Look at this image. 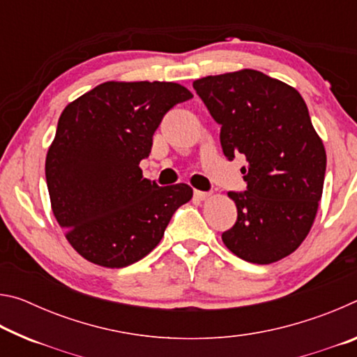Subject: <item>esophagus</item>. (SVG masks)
I'll use <instances>...</instances> for the list:
<instances>
[{"mask_svg": "<svg viewBox=\"0 0 357 357\" xmlns=\"http://www.w3.org/2000/svg\"><path fill=\"white\" fill-rule=\"evenodd\" d=\"M193 197L197 198V200H200V202H203V200H208V198L211 197V193L209 192H202V190H195L193 192Z\"/></svg>", "mask_w": 357, "mask_h": 357, "instance_id": "1", "label": "esophagus"}]
</instances>
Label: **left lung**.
Here are the masks:
<instances>
[{"mask_svg":"<svg viewBox=\"0 0 357 357\" xmlns=\"http://www.w3.org/2000/svg\"><path fill=\"white\" fill-rule=\"evenodd\" d=\"M220 128L223 154H244L245 192H228L238 220L222 234L234 255L255 264L288 257L307 238L323 195L326 151L293 86L243 69L193 82Z\"/></svg>","mask_w":357,"mask_h":357,"instance_id":"1","label":"left lung"}]
</instances>
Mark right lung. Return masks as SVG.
Segmentation results:
<instances>
[{"mask_svg":"<svg viewBox=\"0 0 357 357\" xmlns=\"http://www.w3.org/2000/svg\"><path fill=\"white\" fill-rule=\"evenodd\" d=\"M192 98L172 82H105L63 110L45 178L53 214L84 259L126 268L144 258L192 198L190 185L159 187L140 168L164 114Z\"/></svg>","mask_w":357,"mask_h":357,"instance_id":"obj_1","label":"right lung"}]
</instances>
